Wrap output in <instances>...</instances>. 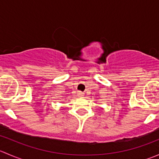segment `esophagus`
Masks as SVG:
<instances>
[{"mask_svg":"<svg viewBox=\"0 0 159 159\" xmlns=\"http://www.w3.org/2000/svg\"><path fill=\"white\" fill-rule=\"evenodd\" d=\"M78 96H80V97H82V96H84V93L82 92V91H78Z\"/></svg>","mask_w":159,"mask_h":159,"instance_id":"34e87169","label":"esophagus"}]
</instances>
